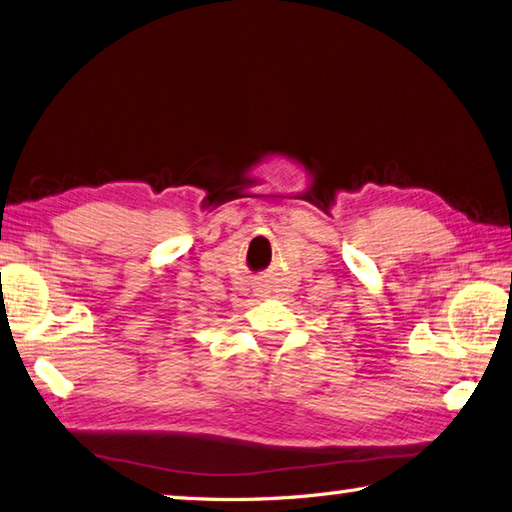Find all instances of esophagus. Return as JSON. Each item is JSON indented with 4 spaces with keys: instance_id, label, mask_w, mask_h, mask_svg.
<instances>
[{
    "instance_id": "esophagus-1",
    "label": "esophagus",
    "mask_w": 512,
    "mask_h": 512,
    "mask_svg": "<svg viewBox=\"0 0 512 512\" xmlns=\"http://www.w3.org/2000/svg\"><path fill=\"white\" fill-rule=\"evenodd\" d=\"M258 295H260V298H265V291H260Z\"/></svg>"
}]
</instances>
